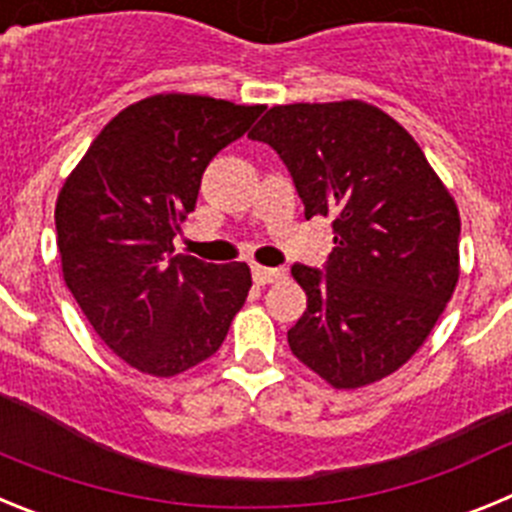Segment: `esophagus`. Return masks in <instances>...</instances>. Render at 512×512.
Masks as SVG:
<instances>
[{
    "mask_svg": "<svg viewBox=\"0 0 512 512\" xmlns=\"http://www.w3.org/2000/svg\"><path fill=\"white\" fill-rule=\"evenodd\" d=\"M251 274H253V282L256 284H271V282H279V279H284L282 269H269V266H253Z\"/></svg>",
    "mask_w": 512,
    "mask_h": 512,
    "instance_id": "obj_1",
    "label": "esophagus"
}]
</instances>
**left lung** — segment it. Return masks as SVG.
Listing matches in <instances>:
<instances>
[{
    "label": "left lung",
    "mask_w": 512,
    "mask_h": 512,
    "mask_svg": "<svg viewBox=\"0 0 512 512\" xmlns=\"http://www.w3.org/2000/svg\"><path fill=\"white\" fill-rule=\"evenodd\" d=\"M279 153L305 217H333L323 269L295 264L292 354L338 390L400 369L459 282L461 220L408 130L366 102L271 107L248 133Z\"/></svg>",
    "instance_id": "left-lung-1"
}]
</instances>
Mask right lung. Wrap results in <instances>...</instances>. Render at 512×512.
Wrapping results in <instances>:
<instances>
[{
  "label": "right lung",
  "instance_id": "right-lung-1",
  "mask_svg": "<svg viewBox=\"0 0 512 512\" xmlns=\"http://www.w3.org/2000/svg\"><path fill=\"white\" fill-rule=\"evenodd\" d=\"M261 104L156 94L112 117L56 202L63 279L97 336L130 366L174 377L223 346L251 289L246 264L174 256L202 174Z\"/></svg>",
  "mask_w": 512,
  "mask_h": 512
}]
</instances>
